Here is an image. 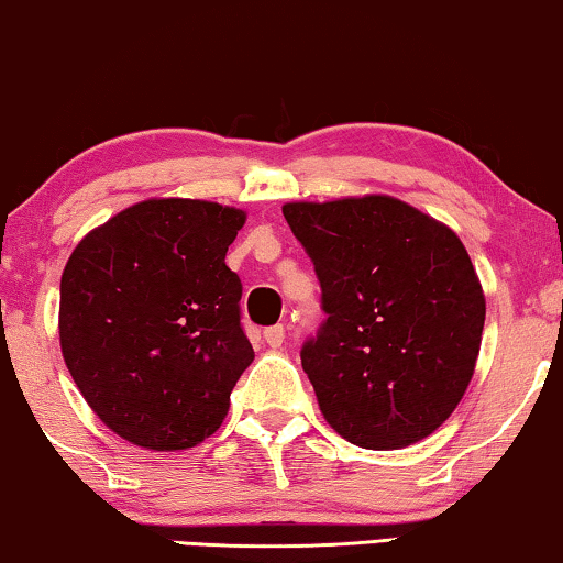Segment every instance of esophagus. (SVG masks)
Listing matches in <instances>:
<instances>
[{
	"mask_svg": "<svg viewBox=\"0 0 563 563\" xmlns=\"http://www.w3.org/2000/svg\"><path fill=\"white\" fill-rule=\"evenodd\" d=\"M263 336H265V342L273 346V350H280L283 342H285V329L280 327V323H278V327L265 329V334H263Z\"/></svg>",
	"mask_w": 563,
	"mask_h": 563,
	"instance_id": "34e87169",
	"label": "esophagus"
}]
</instances>
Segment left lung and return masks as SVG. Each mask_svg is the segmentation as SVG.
<instances>
[{"mask_svg":"<svg viewBox=\"0 0 563 563\" xmlns=\"http://www.w3.org/2000/svg\"><path fill=\"white\" fill-rule=\"evenodd\" d=\"M321 283L327 321L300 364L331 429L402 449L462 400L485 329V292L446 224L393 196L283 206Z\"/></svg>","mask_w":563,"mask_h":563,"instance_id":"8db88e82","label":"left lung"}]
</instances>
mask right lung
<instances>
[{
	"label": "right lung",
	"instance_id": "obj_1",
	"mask_svg": "<svg viewBox=\"0 0 563 563\" xmlns=\"http://www.w3.org/2000/svg\"><path fill=\"white\" fill-rule=\"evenodd\" d=\"M244 211L150 199L84 236L60 278V352L93 413L155 451L191 449L224 421L255 360L242 283L224 263Z\"/></svg>",
	"mask_w": 563,
	"mask_h": 563
}]
</instances>
